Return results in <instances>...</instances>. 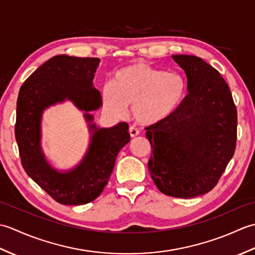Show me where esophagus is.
<instances>
[{
    "mask_svg": "<svg viewBox=\"0 0 255 255\" xmlns=\"http://www.w3.org/2000/svg\"><path fill=\"white\" fill-rule=\"evenodd\" d=\"M129 134H130V137H137L138 136V134H139V130H138V129L136 128V127H130V128H129Z\"/></svg>",
    "mask_w": 255,
    "mask_h": 255,
    "instance_id": "34e87169",
    "label": "esophagus"
}]
</instances>
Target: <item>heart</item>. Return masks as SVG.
<instances>
[{
    "label": "heart",
    "instance_id": "1",
    "mask_svg": "<svg viewBox=\"0 0 255 255\" xmlns=\"http://www.w3.org/2000/svg\"><path fill=\"white\" fill-rule=\"evenodd\" d=\"M186 80L178 72H164L143 62H132L114 74L101 90L102 103L112 115L124 118L128 105L142 125H154L174 114L186 95Z\"/></svg>",
    "mask_w": 255,
    "mask_h": 255
}]
</instances>
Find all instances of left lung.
<instances>
[{
	"instance_id": "left-lung-1",
	"label": "left lung",
	"mask_w": 255,
	"mask_h": 255,
	"mask_svg": "<svg viewBox=\"0 0 255 255\" xmlns=\"http://www.w3.org/2000/svg\"><path fill=\"white\" fill-rule=\"evenodd\" d=\"M186 73L188 93L165 121L145 127L154 184L165 195L192 198L210 192L234 156L237 108L228 84L202 58L173 55Z\"/></svg>"
}]
</instances>
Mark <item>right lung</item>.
I'll list each match as a JSON object with an SVG mask.
<instances>
[{"label":"right lung","instance_id":"right-lung-1","mask_svg":"<svg viewBox=\"0 0 255 255\" xmlns=\"http://www.w3.org/2000/svg\"><path fill=\"white\" fill-rule=\"evenodd\" d=\"M99 63V58L52 57L25 81L18 93L15 138L21 165L32 181L62 205H84L99 197L118 152L130 141L127 123L111 128L92 123L94 117L90 112L102 105L101 93L93 86ZM66 99L86 112L92 137L83 161L73 169L60 172L47 163L42 152L40 126L45 108Z\"/></svg>","mask_w":255,"mask_h":255}]
</instances>
